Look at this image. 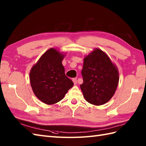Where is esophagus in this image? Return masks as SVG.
I'll list each match as a JSON object with an SVG mask.
<instances>
[{
  "label": "esophagus",
  "instance_id": "1",
  "mask_svg": "<svg viewBox=\"0 0 146 146\" xmlns=\"http://www.w3.org/2000/svg\"><path fill=\"white\" fill-rule=\"evenodd\" d=\"M72 80H73L74 84H77V80H76V78H73Z\"/></svg>",
  "mask_w": 146,
  "mask_h": 146
}]
</instances>
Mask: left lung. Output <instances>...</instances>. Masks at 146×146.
Wrapping results in <instances>:
<instances>
[{"mask_svg":"<svg viewBox=\"0 0 146 146\" xmlns=\"http://www.w3.org/2000/svg\"><path fill=\"white\" fill-rule=\"evenodd\" d=\"M80 85L86 101L100 106L113 96L119 82V73L108 56L99 48L84 57Z\"/></svg>","mask_w":146,"mask_h":146,"instance_id":"obj_1","label":"left lung"}]
</instances>
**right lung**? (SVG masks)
I'll list each match as a JSON object with an SVG mask.
<instances>
[{
  "mask_svg": "<svg viewBox=\"0 0 146 146\" xmlns=\"http://www.w3.org/2000/svg\"><path fill=\"white\" fill-rule=\"evenodd\" d=\"M65 55L52 48L44 53L30 72V81L35 96L46 104L62 100L73 81L65 73L62 60Z\"/></svg>",
  "mask_w": 146,
  "mask_h": 146,
  "instance_id": "1",
  "label": "right lung"
}]
</instances>
